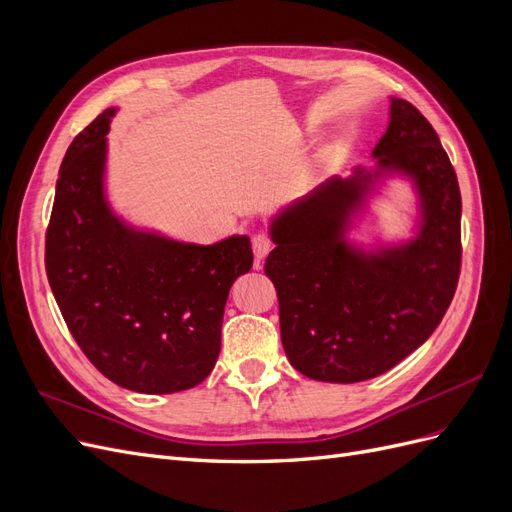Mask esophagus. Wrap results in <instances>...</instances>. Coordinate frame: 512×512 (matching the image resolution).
Wrapping results in <instances>:
<instances>
[{"label": "esophagus", "instance_id": "esophagus-1", "mask_svg": "<svg viewBox=\"0 0 512 512\" xmlns=\"http://www.w3.org/2000/svg\"><path fill=\"white\" fill-rule=\"evenodd\" d=\"M252 250H254V258H256V267H260V260H265L267 254L273 250L271 237H267L265 232H258V235L252 237Z\"/></svg>", "mask_w": 512, "mask_h": 512}]
</instances>
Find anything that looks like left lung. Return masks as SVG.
I'll use <instances>...</instances> for the list:
<instances>
[{
	"instance_id": "left-lung-1",
	"label": "left lung",
	"mask_w": 512,
	"mask_h": 512,
	"mask_svg": "<svg viewBox=\"0 0 512 512\" xmlns=\"http://www.w3.org/2000/svg\"><path fill=\"white\" fill-rule=\"evenodd\" d=\"M348 179L331 177L271 220L265 273L280 301L290 365L322 382H363L423 346L444 318L461 267V194L440 138L418 108L391 98L389 128ZM406 176L419 196L410 242L374 251L347 241L380 178Z\"/></svg>"
}]
</instances>
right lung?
<instances>
[{"label":"right lung","mask_w":512,"mask_h":512,"mask_svg":"<svg viewBox=\"0 0 512 512\" xmlns=\"http://www.w3.org/2000/svg\"><path fill=\"white\" fill-rule=\"evenodd\" d=\"M106 108L59 168L46 228V275L72 337L115 384L164 395L192 389L218 361L232 282L252 269V243L168 239L123 222L104 192Z\"/></svg>","instance_id":"add662e5"}]
</instances>
